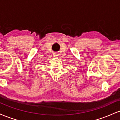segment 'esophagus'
<instances>
[{
    "label": "esophagus",
    "mask_w": 120,
    "mask_h": 120,
    "mask_svg": "<svg viewBox=\"0 0 120 120\" xmlns=\"http://www.w3.org/2000/svg\"><path fill=\"white\" fill-rule=\"evenodd\" d=\"M57 55V53H55L54 54H53V55H54V56H57V55Z\"/></svg>",
    "instance_id": "obj_1"
}]
</instances>
